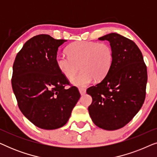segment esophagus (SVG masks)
Returning a JSON list of instances; mask_svg holds the SVG:
<instances>
[{
    "label": "esophagus",
    "mask_w": 157,
    "mask_h": 157,
    "mask_svg": "<svg viewBox=\"0 0 157 157\" xmlns=\"http://www.w3.org/2000/svg\"><path fill=\"white\" fill-rule=\"evenodd\" d=\"M79 92H80L81 95H83V94H86V89H83V88H80L79 89Z\"/></svg>",
    "instance_id": "1"
}]
</instances>
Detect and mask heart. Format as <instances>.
Returning <instances> with one entry per match:
<instances>
[{
  "mask_svg": "<svg viewBox=\"0 0 157 157\" xmlns=\"http://www.w3.org/2000/svg\"><path fill=\"white\" fill-rule=\"evenodd\" d=\"M68 56L58 53L56 63L66 78H71L81 68L82 71L71 79L73 84L86 86L95 78L101 81L113 64V53L110 45L96 41H76L67 48Z\"/></svg>",
  "mask_w": 157,
  "mask_h": 157,
  "instance_id": "1",
  "label": "heart"
}]
</instances>
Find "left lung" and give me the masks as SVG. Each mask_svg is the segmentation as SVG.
<instances>
[{"instance_id":"8db88e82","label":"left lung","mask_w":157,"mask_h":157,"mask_svg":"<svg viewBox=\"0 0 157 157\" xmlns=\"http://www.w3.org/2000/svg\"><path fill=\"white\" fill-rule=\"evenodd\" d=\"M98 39L110 43L113 60L107 76L86 90L92 97L89 112L99 128L117 130L126 125L144 102L147 66L140 49L133 40L115 33Z\"/></svg>"}]
</instances>
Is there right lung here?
<instances>
[{"mask_svg":"<svg viewBox=\"0 0 157 157\" xmlns=\"http://www.w3.org/2000/svg\"><path fill=\"white\" fill-rule=\"evenodd\" d=\"M66 41L40 34L25 43L13 66L12 88L19 109L34 125L56 129L65 125L81 97L56 63L59 47Z\"/></svg>","mask_w":157,"mask_h":157,"instance_id":"1","label":"right lung"}]
</instances>
